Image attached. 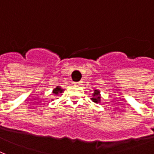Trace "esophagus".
<instances>
[{
	"label": "esophagus",
	"mask_w": 154,
	"mask_h": 154,
	"mask_svg": "<svg viewBox=\"0 0 154 154\" xmlns=\"http://www.w3.org/2000/svg\"><path fill=\"white\" fill-rule=\"evenodd\" d=\"M81 83H82V81H78V82H73V84H74V85H81Z\"/></svg>",
	"instance_id": "obj_1"
}]
</instances>
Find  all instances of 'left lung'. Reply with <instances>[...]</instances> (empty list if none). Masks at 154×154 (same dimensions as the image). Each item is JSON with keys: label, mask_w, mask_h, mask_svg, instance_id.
Masks as SVG:
<instances>
[{"label": "left lung", "mask_w": 154, "mask_h": 154, "mask_svg": "<svg viewBox=\"0 0 154 154\" xmlns=\"http://www.w3.org/2000/svg\"><path fill=\"white\" fill-rule=\"evenodd\" d=\"M93 95H94V97L93 98H91V100H92L94 103H99L100 102V96H99V91H97V90H95V91H94V94H93Z\"/></svg>", "instance_id": "left-lung-1"}]
</instances>
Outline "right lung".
I'll use <instances>...</instances> for the list:
<instances>
[{"label": "right lung", "instance_id": "add662e5", "mask_svg": "<svg viewBox=\"0 0 154 154\" xmlns=\"http://www.w3.org/2000/svg\"><path fill=\"white\" fill-rule=\"evenodd\" d=\"M63 91V89H61L59 87H56L55 89H54V91H53V93L55 94V95H57L59 93H62Z\"/></svg>", "mask_w": 154, "mask_h": 154}]
</instances>
